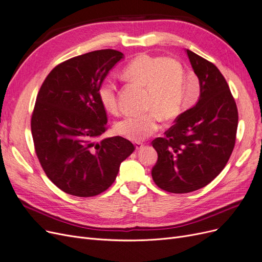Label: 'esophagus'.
Masks as SVG:
<instances>
[{"label": "esophagus", "instance_id": "1", "mask_svg": "<svg viewBox=\"0 0 262 262\" xmlns=\"http://www.w3.org/2000/svg\"><path fill=\"white\" fill-rule=\"evenodd\" d=\"M134 146H135V149H137V150H140V149H142V148H143L144 144H143V143H141V142H135V143H134Z\"/></svg>", "mask_w": 262, "mask_h": 262}]
</instances>
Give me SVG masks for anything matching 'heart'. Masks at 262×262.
I'll return each instance as SVG.
<instances>
[{"label":"heart","instance_id":"heart-1","mask_svg":"<svg viewBox=\"0 0 262 262\" xmlns=\"http://www.w3.org/2000/svg\"><path fill=\"white\" fill-rule=\"evenodd\" d=\"M125 79L147 89L145 114H129L117 121L115 129L122 137L141 142L159 129V122L174 120L188 106L184 101L183 83L186 71L173 58L140 55L124 68ZM102 106L110 113L118 110L117 89L110 80L103 81L98 90Z\"/></svg>","mask_w":262,"mask_h":262}]
</instances>
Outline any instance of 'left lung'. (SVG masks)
I'll list each match as a JSON object with an SVG mask.
<instances>
[{"label": "left lung", "mask_w": 262, "mask_h": 262, "mask_svg": "<svg viewBox=\"0 0 262 262\" xmlns=\"http://www.w3.org/2000/svg\"><path fill=\"white\" fill-rule=\"evenodd\" d=\"M200 81L195 105L151 144L158 160L151 170L155 184L172 193H187L210 184L226 166L236 139V103L223 74L212 62L187 49Z\"/></svg>", "instance_id": "8db88e82"}]
</instances>
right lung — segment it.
<instances>
[{
	"label": "right lung",
	"mask_w": 262,
	"mask_h": 262,
	"mask_svg": "<svg viewBox=\"0 0 262 262\" xmlns=\"http://www.w3.org/2000/svg\"><path fill=\"white\" fill-rule=\"evenodd\" d=\"M122 52L101 49L55 67L41 83L31 117L35 154L48 179L76 196H95L116 180L135 146L113 137L98 90Z\"/></svg>",
	"instance_id": "1"
}]
</instances>
